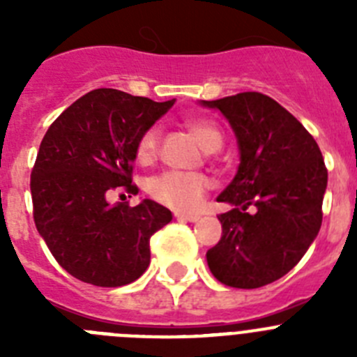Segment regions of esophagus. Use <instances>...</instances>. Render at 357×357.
Masks as SVG:
<instances>
[{
	"label": "esophagus",
	"instance_id": "obj_1",
	"mask_svg": "<svg viewBox=\"0 0 357 357\" xmlns=\"http://www.w3.org/2000/svg\"><path fill=\"white\" fill-rule=\"evenodd\" d=\"M175 218L176 220H181V222H198L200 220V216L198 214H182V213H175Z\"/></svg>",
	"mask_w": 357,
	"mask_h": 357
}]
</instances>
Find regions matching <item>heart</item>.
Here are the masks:
<instances>
[{
	"label": "heart",
	"mask_w": 357,
	"mask_h": 357,
	"mask_svg": "<svg viewBox=\"0 0 357 357\" xmlns=\"http://www.w3.org/2000/svg\"><path fill=\"white\" fill-rule=\"evenodd\" d=\"M185 127L200 146L206 151H216L223 143V134L216 123L206 118H195L185 123ZM160 132L157 127H150L143 132L137 141L135 155L143 164L151 162L159 151ZM211 188V178L204 173H185V172H166L153 176L148 182V193L153 200L162 206H168L176 211H191L200 206L206 193Z\"/></svg>",
	"instance_id": "obj_1"
}]
</instances>
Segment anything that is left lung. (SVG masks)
<instances>
[{
  "label": "left lung",
  "instance_id": "obj_1",
  "mask_svg": "<svg viewBox=\"0 0 357 357\" xmlns=\"http://www.w3.org/2000/svg\"><path fill=\"white\" fill-rule=\"evenodd\" d=\"M202 105L229 119L241 159L218 197L232 209L218 216L222 239L207 250V264L222 284L261 288L286 275L317 238L326 162L313 135L266 94L239 93Z\"/></svg>",
  "mask_w": 357,
  "mask_h": 357
}]
</instances>
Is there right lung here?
I'll use <instances>...</instances> for the list:
<instances>
[{
  "label": "right lung",
  "instance_id": "obj_1",
  "mask_svg": "<svg viewBox=\"0 0 357 357\" xmlns=\"http://www.w3.org/2000/svg\"><path fill=\"white\" fill-rule=\"evenodd\" d=\"M173 103L94 89L43 137L30 178L33 222L56 263L82 282L118 288L146 272L150 238L172 222V211L148 198L135 207L107 198L137 195V141Z\"/></svg>",
  "mask_w": 357,
  "mask_h": 357
}]
</instances>
